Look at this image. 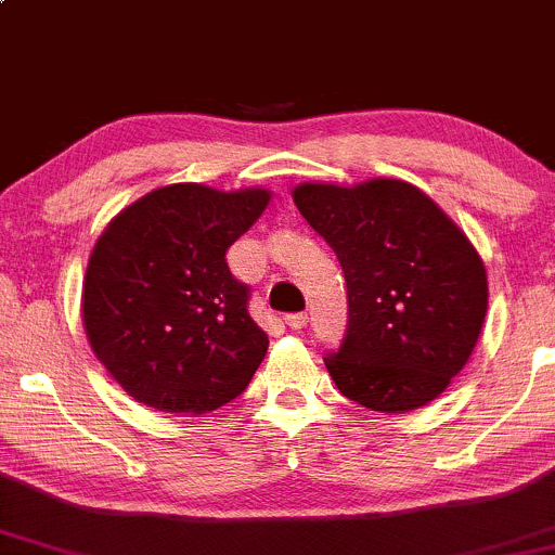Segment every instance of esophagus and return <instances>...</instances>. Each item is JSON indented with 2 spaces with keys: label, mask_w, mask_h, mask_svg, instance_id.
Listing matches in <instances>:
<instances>
[{
  "label": "esophagus",
  "mask_w": 555,
  "mask_h": 555,
  "mask_svg": "<svg viewBox=\"0 0 555 555\" xmlns=\"http://www.w3.org/2000/svg\"><path fill=\"white\" fill-rule=\"evenodd\" d=\"M284 323H286V326H289L292 331L305 328V326H308V313H289V315L284 318Z\"/></svg>",
  "instance_id": "34e87169"
}]
</instances>
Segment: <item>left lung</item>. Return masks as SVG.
<instances>
[{
	"mask_svg": "<svg viewBox=\"0 0 555 555\" xmlns=\"http://www.w3.org/2000/svg\"><path fill=\"white\" fill-rule=\"evenodd\" d=\"M295 206L328 242L349 321L326 367L347 399L410 412L451 384L488 310L486 266L467 234L415 184H299Z\"/></svg>",
	"mask_w": 555,
	"mask_h": 555,
	"instance_id": "1",
	"label": "left lung"
}]
</instances>
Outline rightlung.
Returning a JSON list of instances; mask_svg holds the SVG:
<instances>
[{"label": "right lung", "mask_w": 555, "mask_h": 555, "mask_svg": "<svg viewBox=\"0 0 555 555\" xmlns=\"http://www.w3.org/2000/svg\"><path fill=\"white\" fill-rule=\"evenodd\" d=\"M269 190L158 188L114 216L82 284V326L95 358L140 404L214 412L237 399L269 336L247 313L250 286L227 250L269 206Z\"/></svg>", "instance_id": "obj_1"}]
</instances>
